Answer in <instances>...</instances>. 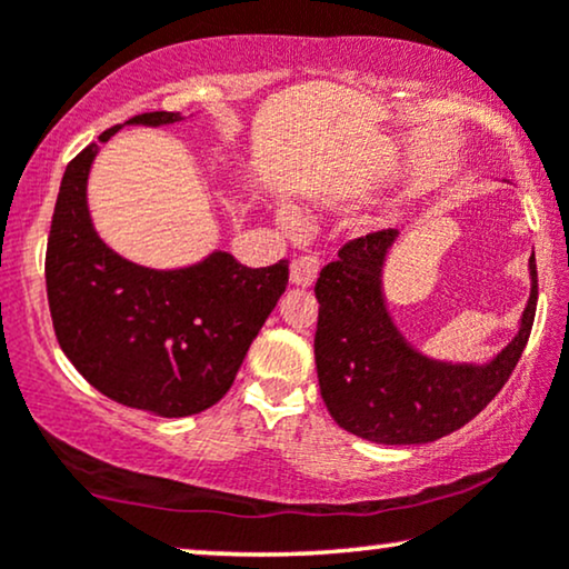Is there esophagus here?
I'll use <instances>...</instances> for the list:
<instances>
[{"instance_id":"1","label":"esophagus","mask_w":569,"mask_h":569,"mask_svg":"<svg viewBox=\"0 0 569 569\" xmlns=\"http://www.w3.org/2000/svg\"><path fill=\"white\" fill-rule=\"evenodd\" d=\"M318 269H321L318 256H300V259H295L290 267V282L295 287H310L316 282Z\"/></svg>"}]
</instances>
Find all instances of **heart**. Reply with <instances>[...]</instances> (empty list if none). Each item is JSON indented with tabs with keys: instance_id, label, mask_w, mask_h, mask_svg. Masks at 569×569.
I'll list each match as a JSON object with an SVG mask.
<instances>
[{
	"instance_id": "1",
	"label": "heart",
	"mask_w": 569,
	"mask_h": 569,
	"mask_svg": "<svg viewBox=\"0 0 569 569\" xmlns=\"http://www.w3.org/2000/svg\"><path fill=\"white\" fill-rule=\"evenodd\" d=\"M279 222L284 224V230H300V224H302V217L295 212L292 207H282L279 209Z\"/></svg>"
}]
</instances>
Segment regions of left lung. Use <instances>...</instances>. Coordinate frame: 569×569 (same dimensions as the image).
<instances>
[{
  "label": "left lung",
  "instance_id": "8db88e82",
  "mask_svg": "<svg viewBox=\"0 0 569 569\" xmlns=\"http://www.w3.org/2000/svg\"><path fill=\"white\" fill-rule=\"evenodd\" d=\"M399 230L357 238L316 282V370L326 409L347 432L380 446H419L458 430L500 393L531 333L539 279L516 337L487 362H448L403 337L388 310L383 271Z\"/></svg>",
  "mask_w": 569,
  "mask_h": 569
}]
</instances>
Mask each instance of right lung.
<instances>
[{"instance_id":"add662e5","label":"right lung","mask_w":569,"mask_h":569,"mask_svg":"<svg viewBox=\"0 0 569 569\" xmlns=\"http://www.w3.org/2000/svg\"><path fill=\"white\" fill-rule=\"evenodd\" d=\"M181 113H139L123 127H170ZM113 127L69 162L46 248L53 331L92 388L154 417H191L230 391L287 287V261L248 269L224 251L191 267L150 269L103 243L88 178Z\"/></svg>"}]
</instances>
